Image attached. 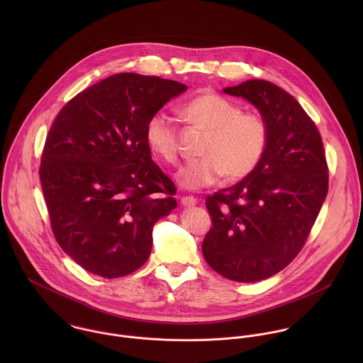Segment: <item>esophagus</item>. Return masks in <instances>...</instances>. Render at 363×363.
Wrapping results in <instances>:
<instances>
[{
	"instance_id": "obj_1",
	"label": "esophagus",
	"mask_w": 363,
	"mask_h": 363,
	"mask_svg": "<svg viewBox=\"0 0 363 363\" xmlns=\"http://www.w3.org/2000/svg\"><path fill=\"white\" fill-rule=\"evenodd\" d=\"M180 201H182V206H184V207H193L197 204V199H194V197H182Z\"/></svg>"
}]
</instances>
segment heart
<instances>
[{"label":"heart","mask_w":363,"mask_h":363,"mask_svg":"<svg viewBox=\"0 0 363 363\" xmlns=\"http://www.w3.org/2000/svg\"><path fill=\"white\" fill-rule=\"evenodd\" d=\"M180 113L191 125L206 131L201 157L187 162L176 173L180 187L200 190L215 184L222 176L235 182L256 170L269 141V127L262 116L243 111L240 104L213 92L191 98L182 104ZM145 140L163 162L177 160V128L167 114L157 111L148 118Z\"/></svg>","instance_id":"1"}]
</instances>
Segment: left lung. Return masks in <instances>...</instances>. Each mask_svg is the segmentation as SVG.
I'll list each match as a JSON object with an SVG mask.
<instances>
[{"label":"left lung","instance_id":"8db88e82","mask_svg":"<svg viewBox=\"0 0 363 363\" xmlns=\"http://www.w3.org/2000/svg\"><path fill=\"white\" fill-rule=\"evenodd\" d=\"M223 92L259 110L269 141L252 174L208 196L212 228L203 255L222 277L257 282L284 269L305 246L327 197L328 167L314 121L286 91L249 79Z\"/></svg>","mask_w":363,"mask_h":363}]
</instances>
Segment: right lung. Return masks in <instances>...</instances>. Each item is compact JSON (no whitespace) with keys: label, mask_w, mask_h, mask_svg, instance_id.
<instances>
[{"label":"right lung","mask_w":363,"mask_h":363,"mask_svg":"<svg viewBox=\"0 0 363 363\" xmlns=\"http://www.w3.org/2000/svg\"><path fill=\"white\" fill-rule=\"evenodd\" d=\"M187 86L133 72L79 92L57 114L40 183L60 247L86 271L118 278L151 255L156 222L177 207L173 182L152 160L148 118Z\"/></svg>","instance_id":"obj_1"}]
</instances>
